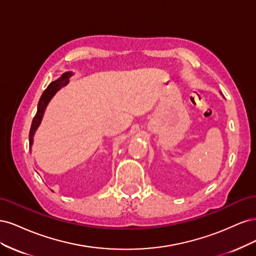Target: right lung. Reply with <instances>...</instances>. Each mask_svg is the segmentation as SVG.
<instances>
[{
  "instance_id": "obj_1",
  "label": "right lung",
  "mask_w": 256,
  "mask_h": 256,
  "mask_svg": "<svg viewBox=\"0 0 256 256\" xmlns=\"http://www.w3.org/2000/svg\"><path fill=\"white\" fill-rule=\"evenodd\" d=\"M72 76V72H67L65 74H62L60 78L56 81L51 82L48 88L44 90V92H42V95L38 102V106H37V112L35 118L32 122V126H30V138H28V142H30V147H32L33 145V141H34V134L36 132L37 128L40 127L42 120L44 118V114L46 109H47V106L50 102V100L52 99V97L56 94L58 90H60L62 88L66 86V85L69 83V79Z\"/></svg>"
}]
</instances>
